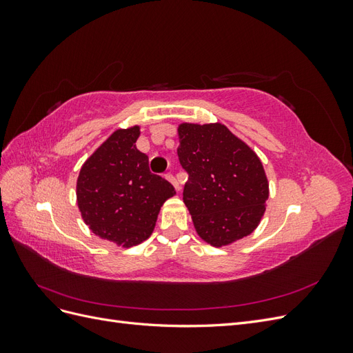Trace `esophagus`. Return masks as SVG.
Wrapping results in <instances>:
<instances>
[{
    "mask_svg": "<svg viewBox=\"0 0 353 353\" xmlns=\"http://www.w3.org/2000/svg\"><path fill=\"white\" fill-rule=\"evenodd\" d=\"M165 178L169 181V183H172V184H174V187H175L178 191L181 190V187H179V183H178V179H176V178H175L172 174H170V172H169V174H166V175H165Z\"/></svg>",
    "mask_w": 353,
    "mask_h": 353,
    "instance_id": "1",
    "label": "esophagus"
}]
</instances>
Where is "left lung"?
Wrapping results in <instances>:
<instances>
[{
	"instance_id": "1",
	"label": "left lung",
	"mask_w": 353,
	"mask_h": 353,
	"mask_svg": "<svg viewBox=\"0 0 353 353\" xmlns=\"http://www.w3.org/2000/svg\"><path fill=\"white\" fill-rule=\"evenodd\" d=\"M178 134V159L188 174L183 200L199 236L216 248L248 236L268 199L259 157L221 123H183Z\"/></svg>"
}]
</instances>
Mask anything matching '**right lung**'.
I'll return each mask as SVG.
<instances>
[{"label": "right lung", "instance_id": "add662e5", "mask_svg": "<svg viewBox=\"0 0 353 353\" xmlns=\"http://www.w3.org/2000/svg\"><path fill=\"white\" fill-rule=\"evenodd\" d=\"M140 128L119 130L83 163L77 185L85 223L97 236L123 248L150 237L160 206L174 185L152 174L148 156L135 141Z\"/></svg>", "mask_w": 353, "mask_h": 353}]
</instances>
